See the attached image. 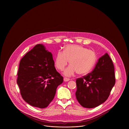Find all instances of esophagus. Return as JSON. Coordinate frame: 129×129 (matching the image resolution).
Segmentation results:
<instances>
[{"label": "esophagus", "instance_id": "obj_1", "mask_svg": "<svg viewBox=\"0 0 129 129\" xmlns=\"http://www.w3.org/2000/svg\"><path fill=\"white\" fill-rule=\"evenodd\" d=\"M70 80V78H67V77H64V78H63V80H64V81H66V82L68 81H69Z\"/></svg>", "mask_w": 129, "mask_h": 129}]
</instances>
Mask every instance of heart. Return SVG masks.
I'll list each match as a JSON object with an SVG mask.
<instances>
[{"label":"heart","instance_id":"heart-1","mask_svg":"<svg viewBox=\"0 0 129 129\" xmlns=\"http://www.w3.org/2000/svg\"><path fill=\"white\" fill-rule=\"evenodd\" d=\"M96 55L92 50L78 45H68L63 52H57L55 60V64L57 70L62 71L68 64L71 66L64 72V74L71 76L77 73L79 75L89 73L96 61Z\"/></svg>","mask_w":129,"mask_h":129}]
</instances>
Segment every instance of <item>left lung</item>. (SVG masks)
<instances>
[{"label":"left lung","instance_id":"obj_1","mask_svg":"<svg viewBox=\"0 0 129 129\" xmlns=\"http://www.w3.org/2000/svg\"><path fill=\"white\" fill-rule=\"evenodd\" d=\"M76 98L83 107L92 108L104 103L115 83L114 67L107 53L98 59L91 73L76 80Z\"/></svg>","mask_w":129,"mask_h":129}]
</instances>
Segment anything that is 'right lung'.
Instances as JSON below:
<instances>
[{
  "mask_svg": "<svg viewBox=\"0 0 129 129\" xmlns=\"http://www.w3.org/2000/svg\"><path fill=\"white\" fill-rule=\"evenodd\" d=\"M17 83L22 98L29 104L46 108L53 100L63 77L56 70L52 53L36 45L21 59Z\"/></svg>",
  "mask_w": 129,
  "mask_h": 129,
  "instance_id": "right-lung-1",
  "label": "right lung"
}]
</instances>
